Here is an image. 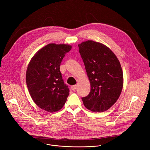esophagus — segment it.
Masks as SVG:
<instances>
[{"mask_svg":"<svg viewBox=\"0 0 150 150\" xmlns=\"http://www.w3.org/2000/svg\"><path fill=\"white\" fill-rule=\"evenodd\" d=\"M76 87H77V86L76 84L75 85H73V86H71V89H72L73 91H75V89H76Z\"/></svg>","mask_w":150,"mask_h":150,"instance_id":"obj_1","label":"esophagus"}]
</instances>
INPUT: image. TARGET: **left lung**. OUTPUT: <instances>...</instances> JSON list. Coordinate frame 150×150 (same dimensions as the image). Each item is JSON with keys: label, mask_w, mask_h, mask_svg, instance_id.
Masks as SVG:
<instances>
[{"label": "left lung", "mask_w": 150, "mask_h": 150, "mask_svg": "<svg viewBox=\"0 0 150 150\" xmlns=\"http://www.w3.org/2000/svg\"><path fill=\"white\" fill-rule=\"evenodd\" d=\"M78 47L91 83L89 95L82 98L84 105L93 112L107 111L117 101L123 88L120 63L103 44L87 41Z\"/></svg>", "instance_id": "left-lung-1"}]
</instances>
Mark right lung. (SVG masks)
I'll return each mask as SVG.
<instances>
[{
	"label": "right lung",
	"instance_id": "right-lung-1",
	"mask_svg": "<svg viewBox=\"0 0 150 150\" xmlns=\"http://www.w3.org/2000/svg\"><path fill=\"white\" fill-rule=\"evenodd\" d=\"M72 46L49 44L39 50L27 67L26 83L31 98L42 109L49 112L59 111L69 95L59 67Z\"/></svg>",
	"mask_w": 150,
	"mask_h": 150
}]
</instances>
